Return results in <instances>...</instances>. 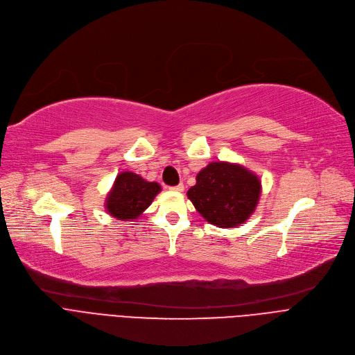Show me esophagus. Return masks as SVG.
Listing matches in <instances>:
<instances>
[{
	"mask_svg": "<svg viewBox=\"0 0 355 355\" xmlns=\"http://www.w3.org/2000/svg\"><path fill=\"white\" fill-rule=\"evenodd\" d=\"M171 190L181 193V191H184V184H178V185H175V187H171Z\"/></svg>",
	"mask_w": 355,
	"mask_h": 355,
	"instance_id": "esophagus-1",
	"label": "esophagus"
}]
</instances>
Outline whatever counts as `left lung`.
<instances>
[{"label":"left lung","mask_w":355,"mask_h":355,"mask_svg":"<svg viewBox=\"0 0 355 355\" xmlns=\"http://www.w3.org/2000/svg\"><path fill=\"white\" fill-rule=\"evenodd\" d=\"M187 197L210 225L236 227L253 214L262 185L248 168L232 162H210L197 174Z\"/></svg>","instance_id":"1"}]
</instances>
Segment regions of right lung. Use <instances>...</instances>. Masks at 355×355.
<instances>
[{"instance_id":"right-lung-1","label":"right lung","mask_w":355,"mask_h":355,"mask_svg":"<svg viewBox=\"0 0 355 355\" xmlns=\"http://www.w3.org/2000/svg\"><path fill=\"white\" fill-rule=\"evenodd\" d=\"M161 191L158 182H149L141 175L123 171L109 191L105 207L107 213L118 220L130 221L138 218Z\"/></svg>"}]
</instances>
